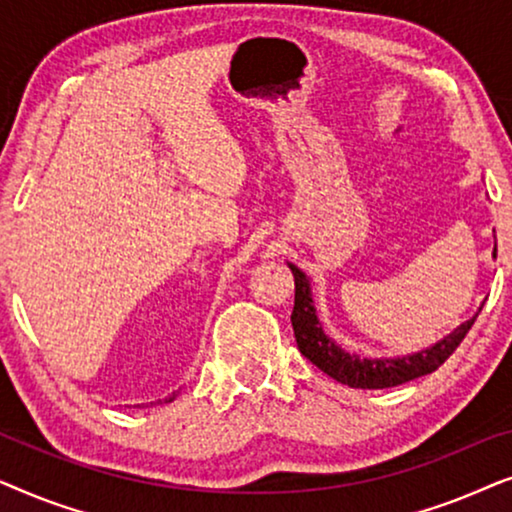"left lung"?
<instances>
[{"mask_svg": "<svg viewBox=\"0 0 512 512\" xmlns=\"http://www.w3.org/2000/svg\"><path fill=\"white\" fill-rule=\"evenodd\" d=\"M289 268L293 272V279H296V303H293L291 324L300 354H303L305 359H310L319 370H324L328 377H333V380L354 389L398 387V384L415 380V377L433 373V370H438L447 359H450V354L461 345L466 333L471 331L473 321L478 319V314H475L473 319H468L461 326L454 328L447 338L438 340L436 345L422 349V352L396 356V359H363V356L347 352V349H342L333 338H328L324 333V326H321V321L317 317L310 279H307L305 272L298 270L293 263H289Z\"/></svg>", "mask_w": 512, "mask_h": 512, "instance_id": "1", "label": "left lung"}]
</instances>
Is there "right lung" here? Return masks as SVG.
<instances>
[{
	"instance_id": "obj_1",
	"label": "right lung",
	"mask_w": 512,
	"mask_h": 512,
	"mask_svg": "<svg viewBox=\"0 0 512 512\" xmlns=\"http://www.w3.org/2000/svg\"><path fill=\"white\" fill-rule=\"evenodd\" d=\"M174 396H177V394H172V396H167V398H165V403H172V401H174Z\"/></svg>"
}]
</instances>
